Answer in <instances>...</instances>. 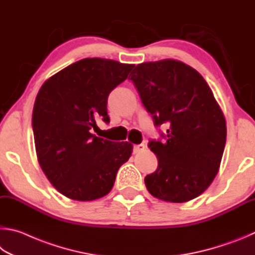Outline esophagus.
<instances>
[{
  "label": "esophagus",
  "instance_id": "1",
  "mask_svg": "<svg viewBox=\"0 0 255 255\" xmlns=\"http://www.w3.org/2000/svg\"><path fill=\"white\" fill-rule=\"evenodd\" d=\"M145 149V145L144 144H135L133 145V152L134 153H139L141 151H143Z\"/></svg>",
  "mask_w": 255,
  "mask_h": 255
}]
</instances>
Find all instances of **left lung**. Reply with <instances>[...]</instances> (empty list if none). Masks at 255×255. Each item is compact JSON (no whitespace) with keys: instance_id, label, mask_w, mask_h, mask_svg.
Masks as SVG:
<instances>
[{"instance_id":"left-lung-1","label":"left lung","mask_w":255,"mask_h":255,"mask_svg":"<svg viewBox=\"0 0 255 255\" xmlns=\"http://www.w3.org/2000/svg\"><path fill=\"white\" fill-rule=\"evenodd\" d=\"M155 127L168 125L149 148L158 168L144 178L149 193L169 203L198 197L217 175L226 142V122L212 89L197 70L166 59L137 65L131 73Z\"/></svg>"}]
</instances>
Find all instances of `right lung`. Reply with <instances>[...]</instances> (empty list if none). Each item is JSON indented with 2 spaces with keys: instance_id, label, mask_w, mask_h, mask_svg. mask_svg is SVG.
<instances>
[{
  "instance_id": "right-lung-1",
  "label": "right lung",
  "mask_w": 255,
  "mask_h": 255,
  "mask_svg": "<svg viewBox=\"0 0 255 255\" xmlns=\"http://www.w3.org/2000/svg\"><path fill=\"white\" fill-rule=\"evenodd\" d=\"M134 65L85 58L42 85L35 98L32 128L40 167L66 197L91 202L113 188L116 173L131 157L128 142L93 134L96 122H110L107 98Z\"/></svg>"
}]
</instances>
